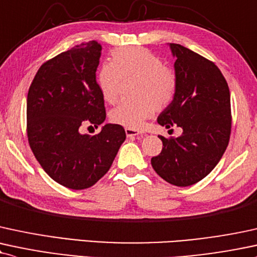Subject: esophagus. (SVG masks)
Masks as SVG:
<instances>
[{
  "label": "esophagus",
  "mask_w": 257,
  "mask_h": 257,
  "mask_svg": "<svg viewBox=\"0 0 257 257\" xmlns=\"http://www.w3.org/2000/svg\"><path fill=\"white\" fill-rule=\"evenodd\" d=\"M125 134L128 138H142L144 137V133L139 132L137 129L133 128H125Z\"/></svg>",
  "instance_id": "obj_1"
}]
</instances>
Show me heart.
<instances>
[{"label": "heart", "instance_id": "heart-1", "mask_svg": "<svg viewBox=\"0 0 257 257\" xmlns=\"http://www.w3.org/2000/svg\"><path fill=\"white\" fill-rule=\"evenodd\" d=\"M137 76L134 95L137 99L123 100L111 111L110 118L126 128H140L152 117L157 109L162 110L174 100L177 80L169 68L163 67L156 55L144 48L118 49L98 73V85L104 99L113 103L118 97L120 80Z\"/></svg>", "mask_w": 257, "mask_h": 257}]
</instances>
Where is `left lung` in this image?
Here are the masks:
<instances>
[{
    "instance_id": "obj_1",
    "label": "left lung",
    "mask_w": 257,
    "mask_h": 257,
    "mask_svg": "<svg viewBox=\"0 0 257 257\" xmlns=\"http://www.w3.org/2000/svg\"><path fill=\"white\" fill-rule=\"evenodd\" d=\"M169 46L176 58L177 89L157 120L166 129L177 125L183 132L178 138L159 137L163 150L151 164L170 184L188 187L205 178L226 150L231 133L230 89L213 62L179 44Z\"/></svg>"
}]
</instances>
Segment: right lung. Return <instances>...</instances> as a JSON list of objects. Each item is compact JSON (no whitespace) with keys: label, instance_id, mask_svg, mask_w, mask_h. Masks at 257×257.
Segmentation results:
<instances>
[{"label":"right lung","instance_id":"obj_1","mask_svg":"<svg viewBox=\"0 0 257 257\" xmlns=\"http://www.w3.org/2000/svg\"><path fill=\"white\" fill-rule=\"evenodd\" d=\"M101 45L81 43L45 62L27 94V138L36 159L55 182L74 190L92 187L109 171L125 140L122 125L106 123L97 135L83 123L105 120L104 97L95 80Z\"/></svg>","mask_w":257,"mask_h":257}]
</instances>
